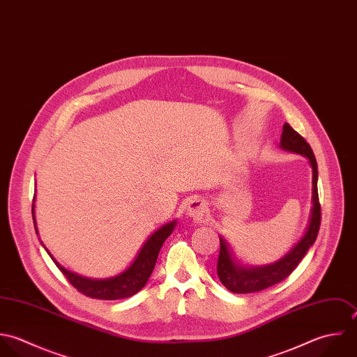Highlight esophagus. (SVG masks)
<instances>
[{"instance_id":"34e87169","label":"esophagus","mask_w":357,"mask_h":357,"mask_svg":"<svg viewBox=\"0 0 357 357\" xmlns=\"http://www.w3.org/2000/svg\"><path fill=\"white\" fill-rule=\"evenodd\" d=\"M187 212L191 218H197V219H202L206 212H208V202L202 198H194L188 206H187Z\"/></svg>"}]
</instances>
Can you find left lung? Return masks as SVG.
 <instances>
[{"mask_svg":"<svg viewBox=\"0 0 357 357\" xmlns=\"http://www.w3.org/2000/svg\"><path fill=\"white\" fill-rule=\"evenodd\" d=\"M281 148L305 155L310 160V165L313 169V208H312L310 223L303 238L281 260L264 267H253V268L238 267L230 256L227 243L220 238L218 275L222 284L229 291L236 294L257 292L285 280L301 263V260L303 259L309 248L314 243L320 230L321 205L319 201V191H317L319 172H317V162H316L313 149L309 145V142L298 131H295L288 123H285L282 127Z\"/></svg>","mask_w":357,"mask_h":357,"instance_id":"obj_1","label":"left lung"}]
</instances>
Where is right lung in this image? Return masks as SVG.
I'll use <instances>...</instances> for the list:
<instances>
[{
  "label": "right lung",
  "mask_w": 357,
  "mask_h": 357,
  "mask_svg": "<svg viewBox=\"0 0 357 357\" xmlns=\"http://www.w3.org/2000/svg\"><path fill=\"white\" fill-rule=\"evenodd\" d=\"M33 213V222L36 227V219H34V204L31 206ZM176 226V222H172L163 227H160L158 231H155L148 241L141 248L138 256L132 261V264L118 277L108 278V280H89L84 277H80L75 273L68 271L65 267H62L56 260L52 257L56 267L62 271V274L66 277V280L83 295L93 298V299H104V301H116L132 296L139 289L144 288L146 281L149 280L159 250L165 242V239L173 233V229ZM37 233V227H36ZM48 252V250H47ZM50 253V252H48Z\"/></svg>",
  "instance_id": "add662e5"
}]
</instances>
